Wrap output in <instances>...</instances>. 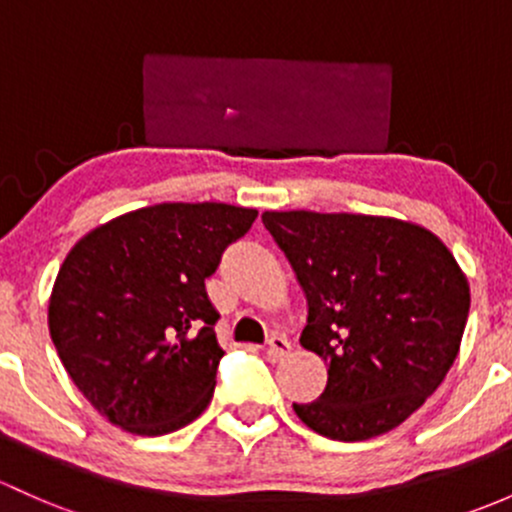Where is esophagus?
<instances>
[{
	"mask_svg": "<svg viewBox=\"0 0 512 512\" xmlns=\"http://www.w3.org/2000/svg\"><path fill=\"white\" fill-rule=\"evenodd\" d=\"M289 351H292V343H289L284 336H272L270 341H267V348H265L267 358H270L272 363L282 360L284 355H289Z\"/></svg>",
	"mask_w": 512,
	"mask_h": 512,
	"instance_id": "esophagus-1",
	"label": "esophagus"
}]
</instances>
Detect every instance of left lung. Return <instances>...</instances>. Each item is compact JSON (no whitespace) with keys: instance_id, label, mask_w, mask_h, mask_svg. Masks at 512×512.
I'll list each match as a JSON object with an SVG mask.
<instances>
[{"instance_id":"left-lung-1","label":"left lung","mask_w":512,"mask_h":512,"mask_svg":"<svg viewBox=\"0 0 512 512\" xmlns=\"http://www.w3.org/2000/svg\"><path fill=\"white\" fill-rule=\"evenodd\" d=\"M304 289L299 343L328 365L294 412L316 434L363 441L400 427L441 385L469 319V279L437 235L383 215L265 211Z\"/></svg>"}]
</instances>
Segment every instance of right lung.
<instances>
[{"mask_svg":"<svg viewBox=\"0 0 512 512\" xmlns=\"http://www.w3.org/2000/svg\"><path fill=\"white\" fill-rule=\"evenodd\" d=\"M255 218L228 203H159L75 242L53 284L48 331L107 422L161 437L206 410L223 358L206 279Z\"/></svg>","mask_w":512,"mask_h":512,"instance_id":"add662e5","label":"right lung"}]
</instances>
